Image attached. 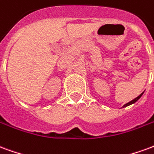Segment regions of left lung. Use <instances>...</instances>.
<instances>
[{"label": "left lung", "instance_id": "obj_1", "mask_svg": "<svg viewBox=\"0 0 154 154\" xmlns=\"http://www.w3.org/2000/svg\"><path fill=\"white\" fill-rule=\"evenodd\" d=\"M143 92H144V91H143ZM143 92H142V93L140 94V95H139V97H137L135 98V99H134V100H131V101H129V102H128V103H126L125 105H124V106H123V108H124V107H126V106H130V105H132V104H134V103H135L136 101H137V100H139V98H140V97H142L143 96Z\"/></svg>", "mask_w": 154, "mask_h": 154}]
</instances>
